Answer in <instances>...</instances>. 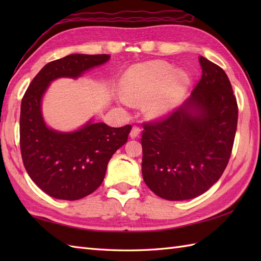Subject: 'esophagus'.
<instances>
[{
  "label": "esophagus",
  "mask_w": 261,
  "mask_h": 261,
  "mask_svg": "<svg viewBox=\"0 0 261 261\" xmlns=\"http://www.w3.org/2000/svg\"><path fill=\"white\" fill-rule=\"evenodd\" d=\"M139 134H140V127L138 126V125H134V126H132V130H131V132H130L131 139H135V138H137L138 136H139Z\"/></svg>",
  "instance_id": "esophagus-1"
}]
</instances>
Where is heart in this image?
<instances>
[{"mask_svg": "<svg viewBox=\"0 0 261 261\" xmlns=\"http://www.w3.org/2000/svg\"><path fill=\"white\" fill-rule=\"evenodd\" d=\"M188 85V76L182 70L165 62H152L136 66L127 73L123 82L125 94L120 101L130 105L134 101H145L151 114H162L180 101Z\"/></svg>", "mask_w": 261, "mask_h": 261, "instance_id": "1", "label": "heart"}]
</instances>
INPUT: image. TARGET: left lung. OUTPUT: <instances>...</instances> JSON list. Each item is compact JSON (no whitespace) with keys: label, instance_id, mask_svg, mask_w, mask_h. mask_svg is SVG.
<instances>
[{"label":"left lung","instance_id":"left-lung-1","mask_svg":"<svg viewBox=\"0 0 261 261\" xmlns=\"http://www.w3.org/2000/svg\"><path fill=\"white\" fill-rule=\"evenodd\" d=\"M192 96L163 118L143 122L142 176L168 201L194 198L219 180L233 148L238 104L225 71L203 56Z\"/></svg>","mask_w":261,"mask_h":261}]
</instances>
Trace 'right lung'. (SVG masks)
Wrapping results in <instances>:
<instances>
[{"label":"right lung","mask_w":261,"mask_h":261,"mask_svg":"<svg viewBox=\"0 0 261 261\" xmlns=\"http://www.w3.org/2000/svg\"><path fill=\"white\" fill-rule=\"evenodd\" d=\"M110 55L74 54L48 63L30 83L21 102L20 149L27 173L48 195L75 201L102 184L113 153L127 141L131 125L112 127L88 123L71 134L47 127L41 115V97L58 77L81 76L102 65Z\"/></svg>","instance_id":"obj_1"}]
</instances>
